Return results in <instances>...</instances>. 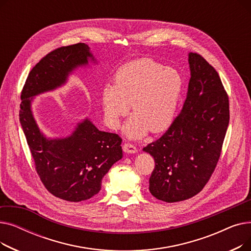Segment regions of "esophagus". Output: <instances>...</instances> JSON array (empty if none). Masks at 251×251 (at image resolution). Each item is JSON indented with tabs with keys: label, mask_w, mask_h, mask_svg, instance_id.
Returning <instances> with one entry per match:
<instances>
[{
	"label": "esophagus",
	"mask_w": 251,
	"mask_h": 251,
	"mask_svg": "<svg viewBox=\"0 0 251 251\" xmlns=\"http://www.w3.org/2000/svg\"><path fill=\"white\" fill-rule=\"evenodd\" d=\"M123 151L124 152L126 153H136L137 152V150L134 146H132V144L130 143H125L123 146Z\"/></svg>",
	"instance_id": "34e87169"
}]
</instances>
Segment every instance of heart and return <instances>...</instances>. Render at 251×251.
<instances>
[{"label": "heart", "mask_w": 251, "mask_h": 251, "mask_svg": "<svg viewBox=\"0 0 251 251\" xmlns=\"http://www.w3.org/2000/svg\"><path fill=\"white\" fill-rule=\"evenodd\" d=\"M182 87L180 74L151 59H139L121 66L115 74V85L101 89V105L108 125L117 129L130 104L133 116L124 134L138 139L150 130L159 133L172 123Z\"/></svg>", "instance_id": "heart-1"}]
</instances>
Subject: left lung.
<instances>
[{
    "label": "left lung",
    "mask_w": 251,
    "mask_h": 251,
    "mask_svg": "<svg viewBox=\"0 0 251 251\" xmlns=\"http://www.w3.org/2000/svg\"><path fill=\"white\" fill-rule=\"evenodd\" d=\"M190 79L180 114L157 140L143 149L155 162L150 191L176 202L204 187L219 161L229 125V100L218 72L201 55L189 52Z\"/></svg>",
    "instance_id": "1"
}]
</instances>
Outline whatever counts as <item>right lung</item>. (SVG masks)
I'll use <instances>...</instances> for the list:
<instances>
[{"label":"right lung","mask_w":251,"mask_h":251,"mask_svg":"<svg viewBox=\"0 0 251 251\" xmlns=\"http://www.w3.org/2000/svg\"><path fill=\"white\" fill-rule=\"evenodd\" d=\"M98 63L86 44L59 48L34 66L21 94L20 124L36 172L52 195L67 201H86L100 192L104 175L122 159V139L99 130L88 117L77 122L69 135L50 137L36 123L32 101L64 86L76 70Z\"/></svg>","instance_id":"1"}]
</instances>
